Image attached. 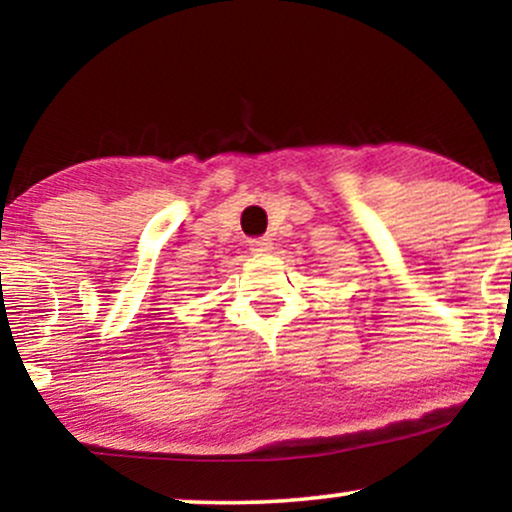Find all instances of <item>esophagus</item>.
Wrapping results in <instances>:
<instances>
[{"label":"esophagus","instance_id":"1","mask_svg":"<svg viewBox=\"0 0 512 512\" xmlns=\"http://www.w3.org/2000/svg\"><path fill=\"white\" fill-rule=\"evenodd\" d=\"M271 245H274V243H271V238H267V236H264V238H252L250 250L255 252V255H267V252L271 250Z\"/></svg>","mask_w":512,"mask_h":512}]
</instances>
